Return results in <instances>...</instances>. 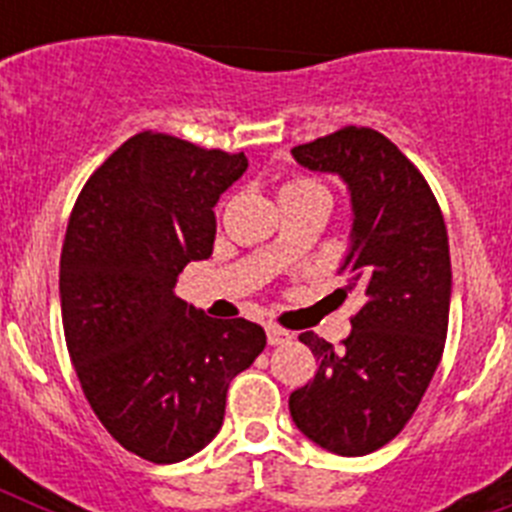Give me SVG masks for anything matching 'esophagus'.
Masks as SVG:
<instances>
[{
    "mask_svg": "<svg viewBox=\"0 0 512 512\" xmlns=\"http://www.w3.org/2000/svg\"><path fill=\"white\" fill-rule=\"evenodd\" d=\"M289 338H292L289 330L279 328V325H266V341H269L271 346H282V343H287Z\"/></svg>",
    "mask_w": 512,
    "mask_h": 512,
    "instance_id": "34e87169",
    "label": "esophagus"
}]
</instances>
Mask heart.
Masks as SVG:
<instances>
[{"label": "heart", "instance_id": "obj_1", "mask_svg": "<svg viewBox=\"0 0 512 512\" xmlns=\"http://www.w3.org/2000/svg\"><path fill=\"white\" fill-rule=\"evenodd\" d=\"M295 187H318V184L312 182V179H295V182H289L284 189H295Z\"/></svg>", "mask_w": 512, "mask_h": 512}]
</instances>
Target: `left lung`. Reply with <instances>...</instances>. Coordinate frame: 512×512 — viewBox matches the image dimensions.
<instances>
[{"instance_id": "left-lung-1", "label": "left lung", "mask_w": 512, "mask_h": 512, "mask_svg": "<svg viewBox=\"0 0 512 512\" xmlns=\"http://www.w3.org/2000/svg\"><path fill=\"white\" fill-rule=\"evenodd\" d=\"M292 156L305 169L341 176L351 192L354 225L338 295L356 287L364 305L341 348L302 333L318 372L289 395V413L333 454H372L413 418L441 361L451 302L446 223L423 174L377 130L348 125L295 146Z\"/></svg>"}]
</instances>
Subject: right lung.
I'll list each match as a JSON object with an SVG mask.
<instances>
[{
	"mask_svg": "<svg viewBox=\"0 0 512 512\" xmlns=\"http://www.w3.org/2000/svg\"><path fill=\"white\" fill-rule=\"evenodd\" d=\"M243 153L133 135L81 189L61 251V315L76 377L122 449L174 464L217 436L235 374L264 351L251 320H215L174 295L210 259L220 194Z\"/></svg>",
	"mask_w": 512,
	"mask_h": 512,
	"instance_id": "1",
	"label": "right lung"
}]
</instances>
